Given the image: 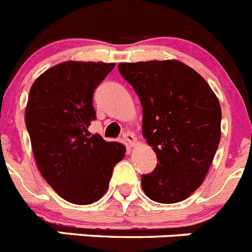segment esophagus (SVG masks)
Instances as JSON below:
<instances>
[{"instance_id":"34e87169","label":"esophagus","mask_w":252,"mask_h":252,"mask_svg":"<svg viewBox=\"0 0 252 252\" xmlns=\"http://www.w3.org/2000/svg\"><path fill=\"white\" fill-rule=\"evenodd\" d=\"M124 139L126 140V141H127V145L131 146V148H132V146H135L137 144V141H136V139H135V136H133L132 133H130V132L124 133Z\"/></svg>"}]
</instances>
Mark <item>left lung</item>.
I'll list each match as a JSON object with an SVG mask.
<instances>
[{
    "mask_svg": "<svg viewBox=\"0 0 252 252\" xmlns=\"http://www.w3.org/2000/svg\"><path fill=\"white\" fill-rule=\"evenodd\" d=\"M142 106V135L158 158L144 174L145 194L158 203L184 201L203 183L221 140V106L194 69L178 60L120 63Z\"/></svg>",
    "mask_w": 252,
    "mask_h": 252,
    "instance_id": "obj_1",
    "label": "left lung"
}]
</instances>
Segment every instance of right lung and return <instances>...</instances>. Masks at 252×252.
Wrapping results in <instances>:
<instances>
[{"label": "right lung", "instance_id": "1", "mask_svg": "<svg viewBox=\"0 0 252 252\" xmlns=\"http://www.w3.org/2000/svg\"><path fill=\"white\" fill-rule=\"evenodd\" d=\"M113 66L64 62L40 75L29 93L25 120L35 161L49 186L70 203L98 201L126 153L120 142L87 133L95 119L93 93Z\"/></svg>", "mask_w": 252, "mask_h": 252}]
</instances>
